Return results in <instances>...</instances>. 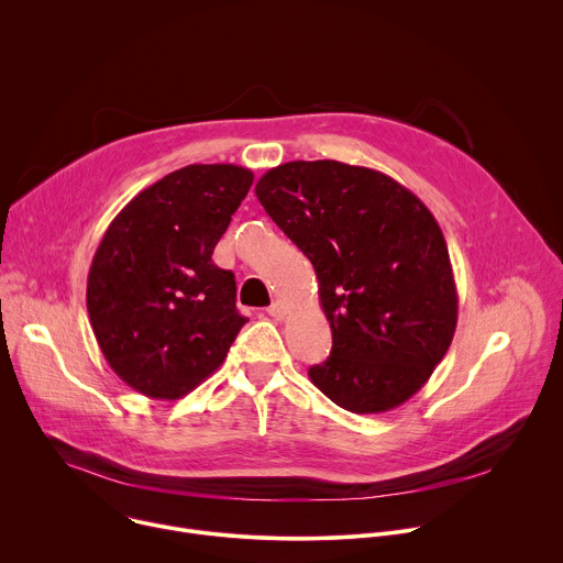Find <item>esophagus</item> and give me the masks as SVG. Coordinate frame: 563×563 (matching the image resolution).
<instances>
[{"mask_svg": "<svg viewBox=\"0 0 563 563\" xmlns=\"http://www.w3.org/2000/svg\"><path fill=\"white\" fill-rule=\"evenodd\" d=\"M267 313H269L272 318H276V320H283L285 313H287V307H285L283 300H276V302H272V305L267 307Z\"/></svg>", "mask_w": 563, "mask_h": 563, "instance_id": "obj_1", "label": "esophagus"}]
</instances>
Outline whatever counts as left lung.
Here are the masks:
<instances>
[{"instance_id": "8db88e82", "label": "left lung", "mask_w": 563, "mask_h": 563, "mask_svg": "<svg viewBox=\"0 0 563 563\" xmlns=\"http://www.w3.org/2000/svg\"><path fill=\"white\" fill-rule=\"evenodd\" d=\"M269 218L309 258L332 328L311 383L354 415L406 404L445 356L459 296L443 231L394 178L336 159H294L256 185Z\"/></svg>"}]
</instances>
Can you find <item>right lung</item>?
<instances>
[{"label":"right lung","mask_w":563,"mask_h":563,"mask_svg":"<svg viewBox=\"0 0 563 563\" xmlns=\"http://www.w3.org/2000/svg\"><path fill=\"white\" fill-rule=\"evenodd\" d=\"M254 174L189 165L140 191L109 224L87 309L111 369L148 398L176 400L224 361L240 328L233 274L211 254Z\"/></svg>","instance_id":"1"}]
</instances>
